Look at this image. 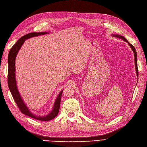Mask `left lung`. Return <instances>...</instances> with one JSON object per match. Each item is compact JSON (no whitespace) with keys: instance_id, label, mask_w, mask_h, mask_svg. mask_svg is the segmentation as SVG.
<instances>
[{"instance_id":"8db88e82","label":"left lung","mask_w":147,"mask_h":147,"mask_svg":"<svg viewBox=\"0 0 147 147\" xmlns=\"http://www.w3.org/2000/svg\"><path fill=\"white\" fill-rule=\"evenodd\" d=\"M113 36H115V37H118V38H121V39H122V40H125V42H126L127 43H128V44L129 45V46H130L131 48H132L133 52H134V55H135V67H136V74H137V76H138V65H137V54H136V49H135V47H134V46L132 44H130L123 36H120V35H113Z\"/></svg>"}]
</instances>
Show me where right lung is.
<instances>
[{
  "label": "right lung",
  "mask_w": 147,
  "mask_h": 147,
  "mask_svg": "<svg viewBox=\"0 0 147 147\" xmlns=\"http://www.w3.org/2000/svg\"><path fill=\"white\" fill-rule=\"evenodd\" d=\"M47 32H39V33H30L26 35L23 36L21 37L20 39L15 43V44L12 46L11 49L9 51V55H8V71H7V84H8L9 89L11 91V93L13 96L15 102H16L18 107L19 108L21 112L23 114H24L28 116L32 117L33 119L41 120V121H48L53 119L55 118L59 110V107H60V102H61V98L63 94V90H62L60 93L59 94L56 101L54 104V107L53 110L50 113V114L45 115V116L40 117V116H37L33 113L29 111L28 109L27 108L26 105L23 102L22 99L21 98V96L19 94L17 84H16V80H15V58L17 57L18 52L19 51L20 49L21 48V46L25 42V40L29 38L30 37H32L34 36H37L40 35L46 34H47Z\"/></svg>",
  "instance_id": "1"
}]
</instances>
